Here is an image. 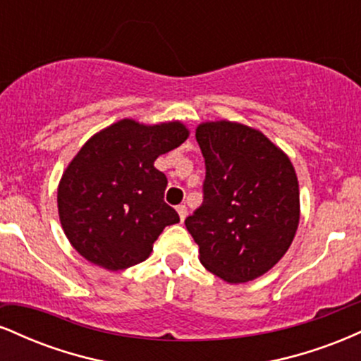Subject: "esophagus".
<instances>
[{"mask_svg": "<svg viewBox=\"0 0 361 361\" xmlns=\"http://www.w3.org/2000/svg\"><path fill=\"white\" fill-rule=\"evenodd\" d=\"M176 212H178V215H180V221L183 222L185 217H186V207L185 205H178Z\"/></svg>", "mask_w": 361, "mask_h": 361, "instance_id": "34e87169", "label": "esophagus"}]
</instances>
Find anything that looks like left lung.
Instances as JSON below:
<instances>
[{"label": "left lung", "mask_w": 361, "mask_h": 361, "mask_svg": "<svg viewBox=\"0 0 361 361\" xmlns=\"http://www.w3.org/2000/svg\"><path fill=\"white\" fill-rule=\"evenodd\" d=\"M195 137L205 161L204 202L185 226L200 263L229 283L258 279L287 252L299 226L295 169L241 123H202Z\"/></svg>", "instance_id": "left-lung-1"}]
</instances>
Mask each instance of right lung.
Wrapping results in <instances>:
<instances>
[{"mask_svg": "<svg viewBox=\"0 0 361 361\" xmlns=\"http://www.w3.org/2000/svg\"><path fill=\"white\" fill-rule=\"evenodd\" d=\"M186 137L180 122L147 127L127 118L93 135L57 190L62 229L74 250L111 271L146 259L164 227L180 222L164 202L168 178L154 161Z\"/></svg>", "mask_w": 361, "mask_h": 361, "instance_id": "obj_1", "label": "right lung"}]
</instances>
